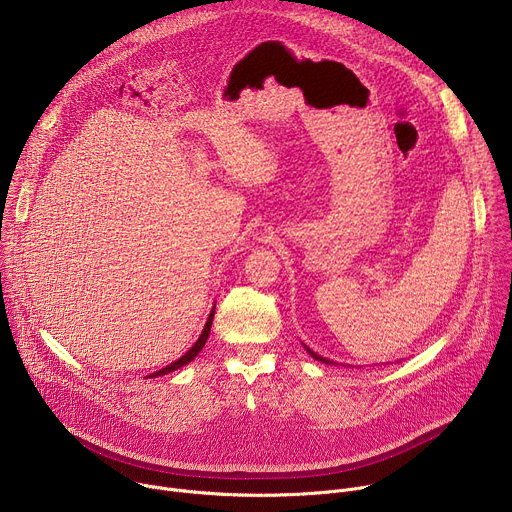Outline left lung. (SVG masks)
<instances>
[{"label":"left lung","instance_id":"obj_1","mask_svg":"<svg viewBox=\"0 0 512 512\" xmlns=\"http://www.w3.org/2000/svg\"><path fill=\"white\" fill-rule=\"evenodd\" d=\"M306 350H308V352H310V356H312V358H316V360H320V362H326V364H334V362H332V360H328V358H324V356H320V354H316V352H314V350H310V348H308V346H306Z\"/></svg>","mask_w":512,"mask_h":512}]
</instances>
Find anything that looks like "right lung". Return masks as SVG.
<instances>
[{
  "instance_id": "add662e5",
  "label": "right lung",
  "mask_w": 512,
  "mask_h": 512,
  "mask_svg": "<svg viewBox=\"0 0 512 512\" xmlns=\"http://www.w3.org/2000/svg\"><path fill=\"white\" fill-rule=\"evenodd\" d=\"M212 318H214V310L208 314V320H206V324H204V330H202V334L198 336V340L194 342V346L184 354V356H180L176 362H172V364H168V367H164V369H160V371H156L154 375H150V377H162V375H168V373H174V371H178L180 367H184V364H188V362H192L194 358H196V354L204 348V344H206V340H208V334H210V326H212Z\"/></svg>"
}]
</instances>
